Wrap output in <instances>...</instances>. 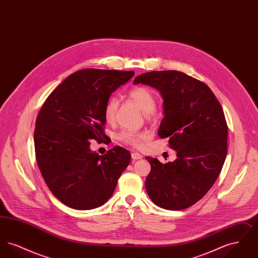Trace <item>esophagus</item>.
I'll list each match as a JSON object with an SVG mask.
<instances>
[{
  "label": "esophagus",
  "instance_id": "esophagus-1",
  "mask_svg": "<svg viewBox=\"0 0 258 258\" xmlns=\"http://www.w3.org/2000/svg\"><path fill=\"white\" fill-rule=\"evenodd\" d=\"M132 159L133 160H141L142 159V156L139 154V153H132Z\"/></svg>",
  "mask_w": 258,
  "mask_h": 258
}]
</instances>
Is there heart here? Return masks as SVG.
I'll list each match as a JSON object with an SVG mask.
<instances>
[{"instance_id": "heart-1", "label": "heart", "mask_w": 258, "mask_h": 258, "mask_svg": "<svg viewBox=\"0 0 258 258\" xmlns=\"http://www.w3.org/2000/svg\"><path fill=\"white\" fill-rule=\"evenodd\" d=\"M128 98L140 107L146 118H151L157 107V98L155 94L146 87H135L128 92ZM119 107V100L116 97H111L107 99L104 105V118L106 122L111 123L114 121L116 113ZM146 138L145 134L135 133L130 131H123L119 135V139L128 145L135 147H141L143 140Z\"/></svg>"}]
</instances>
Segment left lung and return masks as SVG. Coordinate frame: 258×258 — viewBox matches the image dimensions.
<instances>
[{"mask_svg": "<svg viewBox=\"0 0 258 258\" xmlns=\"http://www.w3.org/2000/svg\"><path fill=\"white\" fill-rule=\"evenodd\" d=\"M134 83L160 91L164 117L158 135L168 138L177 153L176 160L165 164L146 158L148 196L160 208H188L208 192L227 155L228 128L221 103L204 82L177 71L140 74Z\"/></svg>", "mask_w": 258, "mask_h": 258, "instance_id": "1", "label": "left lung"}]
</instances>
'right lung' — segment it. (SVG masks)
I'll return each mask as SVG.
<instances>
[{
	"mask_svg": "<svg viewBox=\"0 0 258 258\" xmlns=\"http://www.w3.org/2000/svg\"><path fill=\"white\" fill-rule=\"evenodd\" d=\"M135 72L85 69L67 77L44 101L34 134L36 160L52 195L76 210L103 205L113 195L131 153L113 148L99 156L89 140H103L104 105Z\"/></svg>",
	"mask_w": 258,
	"mask_h": 258,
	"instance_id": "obj_1",
	"label": "right lung"
}]
</instances>
